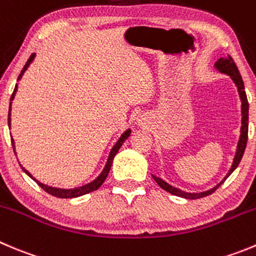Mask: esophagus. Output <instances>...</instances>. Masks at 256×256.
<instances>
[{
	"instance_id": "34e87169",
	"label": "esophagus",
	"mask_w": 256,
	"mask_h": 256,
	"mask_svg": "<svg viewBox=\"0 0 256 256\" xmlns=\"http://www.w3.org/2000/svg\"><path fill=\"white\" fill-rule=\"evenodd\" d=\"M139 124H142V125H145V122L142 120H139Z\"/></svg>"
}]
</instances>
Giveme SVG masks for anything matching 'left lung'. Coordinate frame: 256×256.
Instances as JSON below:
<instances>
[{
	"label": "left lung",
	"mask_w": 256,
	"mask_h": 256,
	"mask_svg": "<svg viewBox=\"0 0 256 256\" xmlns=\"http://www.w3.org/2000/svg\"><path fill=\"white\" fill-rule=\"evenodd\" d=\"M216 68L218 69L220 72L222 73H226L228 74L232 80L235 82V84L238 86V94H240V98L242 101V126H241V135H240V140H238V150H236V155H235V159H234V163L231 169L228 170V176L225 178L222 179L221 182L218 183L217 186H214L212 190H206V192H200V193H187V192H183V190H178V188H174L172 187L170 184H168L166 182H164L163 179L158 178V176H152L155 182L158 184L166 192L172 193L174 196H178V197H183V198H188V200H197V198H202V197H206V196L212 194L222 183L225 182L226 179L228 178L231 173L238 168V166L240 164L241 162V158H242L244 152H245V148H246V142H248V130H249V102H248V97H246V93H245V87H244V82H242V78H241V74L238 72V66H236L235 62L234 59L231 58V56L226 54L222 58H220L216 62Z\"/></svg>",
	"instance_id": "8db88e82"
}]
</instances>
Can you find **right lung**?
<instances>
[{"label":"right lung","mask_w":256,"mask_h":256,"mask_svg":"<svg viewBox=\"0 0 256 256\" xmlns=\"http://www.w3.org/2000/svg\"><path fill=\"white\" fill-rule=\"evenodd\" d=\"M34 56H35V54H31L30 58L28 59V62H26L25 66H24L22 70H21V74H20V76H18V80H20V78H21V76H22V74H24V72H25L26 69H28V66H30V63H31V62H32ZM16 90H18V84H16L15 90H14L12 96H11V101H12L14 97H15ZM10 114H11V104H10V110H8V125H10ZM130 132H131L130 130H126L125 132H124L122 135H121V138H120V139H118V142H116V145H114V146L112 148L111 152H110L108 160H107V164H106V166H104V172H102V173L100 174V176H97V178H96L94 180H93V182L88 183V184H86V186H82V187H80V188H73V190H60V188L49 187V186L42 184V183H40L39 180H36V179H35V178H32V176H31V174L28 173V172L26 170V169L22 168V170L25 172V173L28 174V176H30V178L34 179L35 182H36L38 184H39V187H42V190H45V192H48V193H49V194L54 196V197H58V198H76V197H80V196L87 194V193L93 192V190H97L100 187H101L102 184H104V179L107 178V176H108V173H110V169H111L112 160H114V155L117 154V152H118V149H120V148H121V145L124 144V142H125V140L128 139V136H130ZM11 142H12V146H15V145H14V140L12 139H11Z\"/></svg>","instance_id":"right-lung-1"}]
</instances>
